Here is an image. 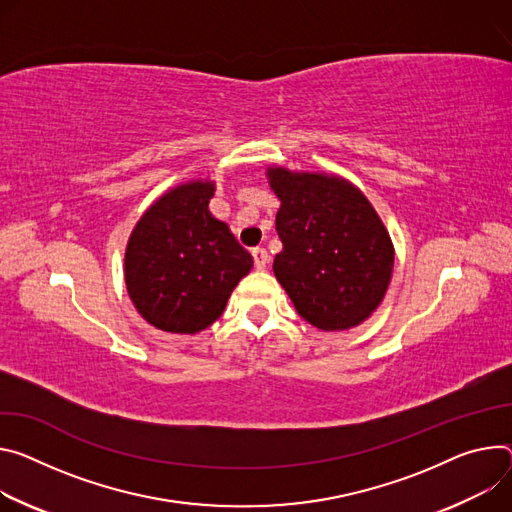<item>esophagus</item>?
I'll return each instance as SVG.
<instances>
[{
  "mask_svg": "<svg viewBox=\"0 0 512 512\" xmlns=\"http://www.w3.org/2000/svg\"><path fill=\"white\" fill-rule=\"evenodd\" d=\"M253 261L257 269H265L269 263V255L265 249H253Z\"/></svg>",
  "mask_w": 512,
  "mask_h": 512,
  "instance_id": "1",
  "label": "esophagus"
}]
</instances>
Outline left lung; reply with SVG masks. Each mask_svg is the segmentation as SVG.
I'll return each instance as SVG.
<instances>
[{
  "label": "left lung",
  "instance_id": "obj_1",
  "mask_svg": "<svg viewBox=\"0 0 512 512\" xmlns=\"http://www.w3.org/2000/svg\"><path fill=\"white\" fill-rule=\"evenodd\" d=\"M267 179L282 202L275 216L284 245L273 259L277 282L312 327H357L384 300L394 269L382 218L343 177L269 167Z\"/></svg>",
  "mask_w": 512,
  "mask_h": 512
}]
</instances>
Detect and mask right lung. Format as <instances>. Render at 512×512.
<instances>
[{"label":"right lung","mask_w":512,"mask_h":512,"mask_svg":"<svg viewBox=\"0 0 512 512\" xmlns=\"http://www.w3.org/2000/svg\"><path fill=\"white\" fill-rule=\"evenodd\" d=\"M214 181L163 194L136 222L124 253L128 296L149 324L194 335L220 318L253 257L208 210Z\"/></svg>","instance_id":"add662e5"}]
</instances>
